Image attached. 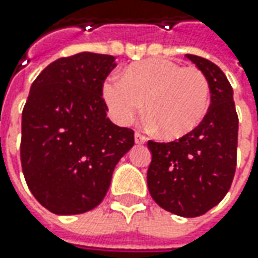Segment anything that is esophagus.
<instances>
[{"label":"esophagus","instance_id":"1","mask_svg":"<svg viewBox=\"0 0 258 258\" xmlns=\"http://www.w3.org/2000/svg\"><path fill=\"white\" fill-rule=\"evenodd\" d=\"M146 141H148V138H146L145 135L141 134V132H136V134H135V142H136L138 145L145 144Z\"/></svg>","mask_w":258,"mask_h":258}]
</instances>
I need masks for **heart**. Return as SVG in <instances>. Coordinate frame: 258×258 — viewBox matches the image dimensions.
<instances>
[{
  "mask_svg": "<svg viewBox=\"0 0 258 258\" xmlns=\"http://www.w3.org/2000/svg\"><path fill=\"white\" fill-rule=\"evenodd\" d=\"M102 96L114 120L127 124L145 110L149 123L165 138L185 136L203 122L211 89L207 76L194 66L169 58H151L129 66L124 76L104 80Z\"/></svg>",
  "mask_w": 258,
  "mask_h": 258,
  "instance_id": "b5f03b06",
  "label": "heart"
}]
</instances>
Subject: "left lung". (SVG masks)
I'll list each match as a JSON object with an SVG mask.
<instances>
[{
    "mask_svg": "<svg viewBox=\"0 0 258 258\" xmlns=\"http://www.w3.org/2000/svg\"><path fill=\"white\" fill-rule=\"evenodd\" d=\"M186 57L207 76L211 104L192 132L172 142H148L152 161L146 179L151 197L161 208L192 218L210 211L231 186L238 116L233 87L223 70L200 55Z\"/></svg>",
    "mask_w": 258,
    "mask_h": 258,
    "instance_id": "8db88e82",
    "label": "left lung"
}]
</instances>
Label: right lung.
<instances>
[{"instance_id":"1","label":"right lung","mask_w":258,"mask_h":258,"mask_svg":"<svg viewBox=\"0 0 258 258\" xmlns=\"http://www.w3.org/2000/svg\"><path fill=\"white\" fill-rule=\"evenodd\" d=\"M113 55L61 57L37 76L23 109L20 156L35 200L58 215L102 203L116 164L135 144L134 131L106 117L102 86Z\"/></svg>"}]
</instances>
